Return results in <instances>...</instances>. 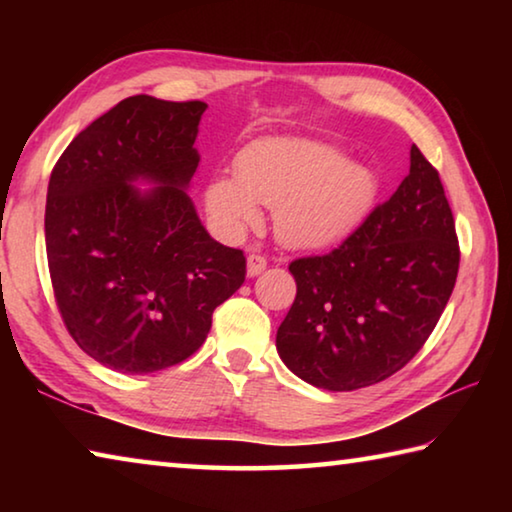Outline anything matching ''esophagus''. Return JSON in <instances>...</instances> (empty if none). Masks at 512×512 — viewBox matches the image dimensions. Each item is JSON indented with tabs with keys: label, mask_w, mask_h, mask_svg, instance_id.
<instances>
[{
	"label": "esophagus",
	"mask_w": 512,
	"mask_h": 512,
	"mask_svg": "<svg viewBox=\"0 0 512 512\" xmlns=\"http://www.w3.org/2000/svg\"><path fill=\"white\" fill-rule=\"evenodd\" d=\"M266 268V259L262 255H248V275L255 277Z\"/></svg>",
	"instance_id": "34e87169"
}]
</instances>
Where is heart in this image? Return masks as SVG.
I'll use <instances>...</instances> for the list:
<instances>
[{
  "label": "heart",
  "instance_id": "obj_1",
  "mask_svg": "<svg viewBox=\"0 0 512 512\" xmlns=\"http://www.w3.org/2000/svg\"><path fill=\"white\" fill-rule=\"evenodd\" d=\"M377 196L368 167L345 160L332 144L302 137H273L246 146L237 176L219 173L205 187V205L216 228L239 237L262 219L259 203L275 207L282 244L327 248L366 219Z\"/></svg>",
  "mask_w": 512,
  "mask_h": 512
}]
</instances>
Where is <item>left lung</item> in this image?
<instances>
[{"label": "left lung", "instance_id": "left-lung-1", "mask_svg": "<svg viewBox=\"0 0 512 512\" xmlns=\"http://www.w3.org/2000/svg\"><path fill=\"white\" fill-rule=\"evenodd\" d=\"M461 248L433 164L411 146V169L327 255L293 259L296 300L277 329L291 372L325 391H357L402 370L438 325Z\"/></svg>", "mask_w": 512, "mask_h": 512}]
</instances>
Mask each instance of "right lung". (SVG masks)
Wrapping results in <instances>:
<instances>
[{"instance_id": "add662e5", "label": "right lung", "mask_w": 512, "mask_h": 512, "mask_svg": "<svg viewBox=\"0 0 512 512\" xmlns=\"http://www.w3.org/2000/svg\"><path fill=\"white\" fill-rule=\"evenodd\" d=\"M203 101L137 94L74 137L49 178L45 241L67 332L124 375L201 348L212 314L246 280L244 250L214 241L185 187ZM137 177L161 187L142 195Z\"/></svg>"}]
</instances>
